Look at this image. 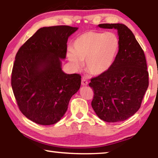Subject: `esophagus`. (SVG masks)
<instances>
[{"instance_id": "34e87169", "label": "esophagus", "mask_w": 158, "mask_h": 158, "mask_svg": "<svg viewBox=\"0 0 158 158\" xmlns=\"http://www.w3.org/2000/svg\"><path fill=\"white\" fill-rule=\"evenodd\" d=\"M81 85L83 86H87L88 85V81L86 80L85 78H82V79H81Z\"/></svg>"}]
</instances>
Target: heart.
<instances>
[{"label":"heart","instance_id":"b5f03b06","mask_svg":"<svg viewBox=\"0 0 158 158\" xmlns=\"http://www.w3.org/2000/svg\"><path fill=\"white\" fill-rule=\"evenodd\" d=\"M120 47L118 37L113 32L87 31L73 43L67 58L73 69H79L85 60V69L90 74L99 76L112 66Z\"/></svg>","mask_w":158,"mask_h":158}]
</instances>
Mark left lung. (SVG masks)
<instances>
[{"instance_id": "obj_1", "label": "left lung", "mask_w": 158, "mask_h": 158, "mask_svg": "<svg viewBox=\"0 0 158 158\" xmlns=\"http://www.w3.org/2000/svg\"><path fill=\"white\" fill-rule=\"evenodd\" d=\"M99 27L116 29L120 47L110 69L92 78V107L102 121H125L140 108L149 85L146 58L134 34L123 24H100Z\"/></svg>"}]
</instances>
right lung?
Returning a JSON list of instances; mask_svg holds the SVG:
<instances>
[{
    "label": "right lung",
    "mask_w": 158,
    "mask_h": 158,
    "mask_svg": "<svg viewBox=\"0 0 158 158\" xmlns=\"http://www.w3.org/2000/svg\"><path fill=\"white\" fill-rule=\"evenodd\" d=\"M77 27H43L27 40L16 55L11 87L18 107L37 124L59 121L71 97L79 90L81 76L62 71L69 37Z\"/></svg>",
    "instance_id": "1"
}]
</instances>
